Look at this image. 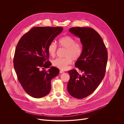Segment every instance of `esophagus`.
<instances>
[{"label":"esophagus","instance_id":"obj_1","mask_svg":"<svg viewBox=\"0 0 124 124\" xmlns=\"http://www.w3.org/2000/svg\"><path fill=\"white\" fill-rule=\"evenodd\" d=\"M64 73V71H63V70H60V74H62V73Z\"/></svg>","mask_w":124,"mask_h":124}]
</instances>
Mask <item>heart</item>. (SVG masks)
Returning a JSON list of instances; mask_svg holds the SVG:
<instances>
[{"mask_svg":"<svg viewBox=\"0 0 124 124\" xmlns=\"http://www.w3.org/2000/svg\"><path fill=\"white\" fill-rule=\"evenodd\" d=\"M60 47L66 48L64 58H58L52 61V65L61 70H65L68 65L72 64L73 60H78L82 55L83 47L82 45L76 42V40L70 36H65L60 38L58 40ZM49 54L54 57L56 53L57 46L54 42H51L47 47Z\"/></svg>","mask_w":124,"mask_h":124,"instance_id":"1","label":"heart"}]
</instances>
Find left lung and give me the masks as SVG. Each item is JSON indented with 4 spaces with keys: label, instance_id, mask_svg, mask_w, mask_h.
Wrapping results in <instances>:
<instances>
[{
    "label": "left lung",
    "instance_id": "1",
    "mask_svg": "<svg viewBox=\"0 0 124 124\" xmlns=\"http://www.w3.org/2000/svg\"><path fill=\"white\" fill-rule=\"evenodd\" d=\"M69 31L80 38L82 54L75 63L80 70L68 71L70 78L67 85L69 94L81 99L93 93L103 79L107 67L108 54L99 34L90 27H74Z\"/></svg>",
    "mask_w": 124,
    "mask_h": 124
}]
</instances>
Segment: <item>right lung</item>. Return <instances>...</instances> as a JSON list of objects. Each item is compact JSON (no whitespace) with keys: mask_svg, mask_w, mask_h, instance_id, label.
<instances>
[{"mask_svg":"<svg viewBox=\"0 0 124 124\" xmlns=\"http://www.w3.org/2000/svg\"><path fill=\"white\" fill-rule=\"evenodd\" d=\"M62 27H34L24 34L17 44L14 54V67L17 78L30 96L40 98L51 90V80L59 70L51 67L48 61L49 44L63 30Z\"/></svg>","mask_w":124,"mask_h":124,"instance_id":"obj_1","label":"right lung"}]
</instances>
